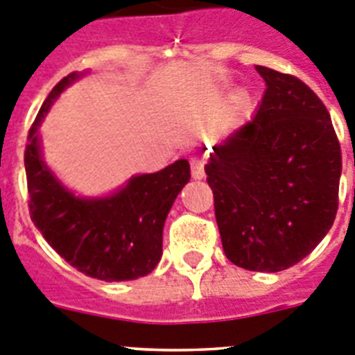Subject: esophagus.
Wrapping results in <instances>:
<instances>
[{
	"label": "esophagus",
	"instance_id": "obj_1",
	"mask_svg": "<svg viewBox=\"0 0 355 355\" xmlns=\"http://www.w3.org/2000/svg\"><path fill=\"white\" fill-rule=\"evenodd\" d=\"M190 165H192V175L193 180H202L205 178V162L199 158H193L192 162H190Z\"/></svg>",
	"mask_w": 355,
	"mask_h": 355
}]
</instances>
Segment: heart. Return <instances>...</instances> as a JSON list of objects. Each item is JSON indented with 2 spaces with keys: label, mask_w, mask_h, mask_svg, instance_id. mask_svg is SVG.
<instances>
[{
  "label": "heart",
  "mask_w": 355,
  "mask_h": 355,
  "mask_svg": "<svg viewBox=\"0 0 355 355\" xmlns=\"http://www.w3.org/2000/svg\"><path fill=\"white\" fill-rule=\"evenodd\" d=\"M238 103H240V105H245L247 103L245 94H241L240 99H238ZM175 115H178V119H180L183 124H187V126L202 128L206 122L202 106H200L197 101H192V99H190V101L181 103V105L175 108Z\"/></svg>",
  "instance_id": "heart-1"
}]
</instances>
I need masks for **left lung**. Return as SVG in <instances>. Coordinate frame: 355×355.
I'll list each match as a JSON object with an SVG mask.
<instances>
[{
  "instance_id": "left-lung-1",
  "label": "left lung",
  "mask_w": 355,
  "mask_h": 355,
  "mask_svg": "<svg viewBox=\"0 0 355 355\" xmlns=\"http://www.w3.org/2000/svg\"><path fill=\"white\" fill-rule=\"evenodd\" d=\"M266 90L258 112L213 147V190L222 247L245 270L297 265L334 224L341 147L331 115L302 80L256 65Z\"/></svg>"
}]
</instances>
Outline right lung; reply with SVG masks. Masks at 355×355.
<instances>
[{"label":"right lung","instance_id":"add662e5","mask_svg":"<svg viewBox=\"0 0 355 355\" xmlns=\"http://www.w3.org/2000/svg\"><path fill=\"white\" fill-rule=\"evenodd\" d=\"M72 72L49 92L28 131L24 167L28 208L49 245L81 274L101 281H133L155 270L162 258L163 225L178 193L190 180V165L178 159L155 174L135 175L114 196L83 199L56 180L40 156L39 126Z\"/></svg>","mask_w":355,"mask_h":355}]
</instances>
